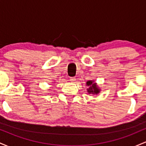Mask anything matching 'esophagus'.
<instances>
[{
    "instance_id": "esophagus-1",
    "label": "esophagus",
    "mask_w": 146,
    "mask_h": 146,
    "mask_svg": "<svg viewBox=\"0 0 146 146\" xmlns=\"http://www.w3.org/2000/svg\"><path fill=\"white\" fill-rule=\"evenodd\" d=\"M70 81H71V82H75V77H71V78H70Z\"/></svg>"
}]
</instances>
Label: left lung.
Listing matches in <instances>:
<instances>
[{
  "mask_svg": "<svg viewBox=\"0 0 146 146\" xmlns=\"http://www.w3.org/2000/svg\"><path fill=\"white\" fill-rule=\"evenodd\" d=\"M86 86H88L87 92L90 94L97 95L100 92V89L99 88L96 83L94 82L93 80H88L86 82Z\"/></svg>",
  "mask_w": 146,
  "mask_h": 146,
  "instance_id": "1",
  "label": "left lung"
}]
</instances>
